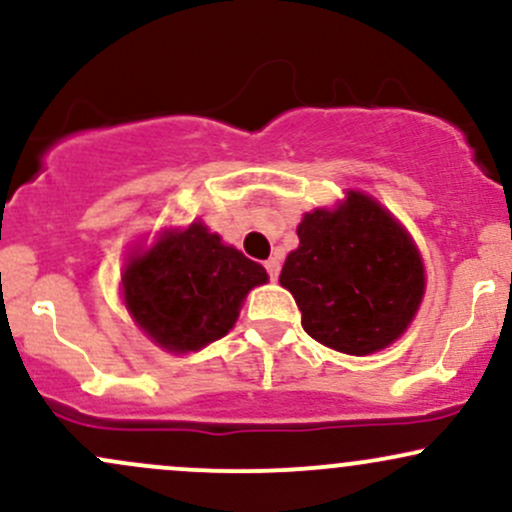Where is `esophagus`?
Masks as SVG:
<instances>
[{
  "label": "esophagus",
  "mask_w": 512,
  "mask_h": 512,
  "mask_svg": "<svg viewBox=\"0 0 512 512\" xmlns=\"http://www.w3.org/2000/svg\"><path fill=\"white\" fill-rule=\"evenodd\" d=\"M265 269H267L269 279H272V282H277V277H279V260H277V257H272V260H267V262H265Z\"/></svg>",
  "instance_id": "34e87169"
}]
</instances>
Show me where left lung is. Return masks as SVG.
I'll list each match as a JSON object with an SVG mask.
<instances>
[{
	"mask_svg": "<svg viewBox=\"0 0 512 512\" xmlns=\"http://www.w3.org/2000/svg\"><path fill=\"white\" fill-rule=\"evenodd\" d=\"M299 247L279 282L294 294L313 340L345 355H369L408 328L425 291L411 235L367 194L350 192L335 211L306 213Z\"/></svg>",
	"mask_w": 512,
	"mask_h": 512,
	"instance_id": "left-lung-1",
	"label": "left lung"
}]
</instances>
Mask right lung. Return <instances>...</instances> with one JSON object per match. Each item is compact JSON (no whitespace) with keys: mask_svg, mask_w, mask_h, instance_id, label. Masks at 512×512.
Listing matches in <instances>:
<instances>
[{"mask_svg":"<svg viewBox=\"0 0 512 512\" xmlns=\"http://www.w3.org/2000/svg\"><path fill=\"white\" fill-rule=\"evenodd\" d=\"M121 282L140 328L165 350L189 352L233 328L245 294L265 284L267 272L206 226L192 223L131 257Z\"/></svg>","mask_w":512,"mask_h":512,"instance_id":"add662e5","label":"right lung"}]
</instances>
